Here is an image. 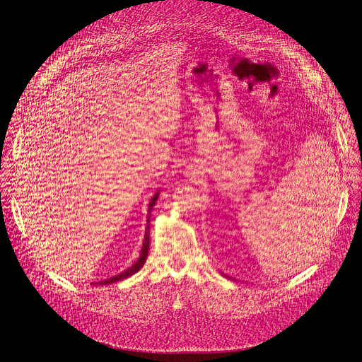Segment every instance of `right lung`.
<instances>
[{
  "label": "right lung",
  "mask_w": 362,
  "mask_h": 362,
  "mask_svg": "<svg viewBox=\"0 0 362 362\" xmlns=\"http://www.w3.org/2000/svg\"><path fill=\"white\" fill-rule=\"evenodd\" d=\"M158 199V192L152 197L151 202H149V208H148V220H146V230H145V238H144V245H142V250H141V257L138 258V261L132 265V267H129L127 270L122 272L120 274L114 276V277H110V279H105V280H101V281H97L93 284H111V283H116V281H120V280H124L127 277H130L132 274H135L136 272H139L142 269V265L145 264L146 261V257H148V251H149V213L152 208H154L156 202Z\"/></svg>",
  "instance_id": "obj_1"
}]
</instances>
